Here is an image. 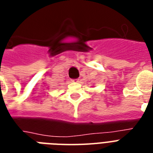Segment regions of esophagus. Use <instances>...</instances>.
<instances>
[{"label": "esophagus", "instance_id": "34e87169", "mask_svg": "<svg viewBox=\"0 0 153 153\" xmlns=\"http://www.w3.org/2000/svg\"><path fill=\"white\" fill-rule=\"evenodd\" d=\"M73 81H75V82H79V79H74Z\"/></svg>", "mask_w": 153, "mask_h": 153}]
</instances>
